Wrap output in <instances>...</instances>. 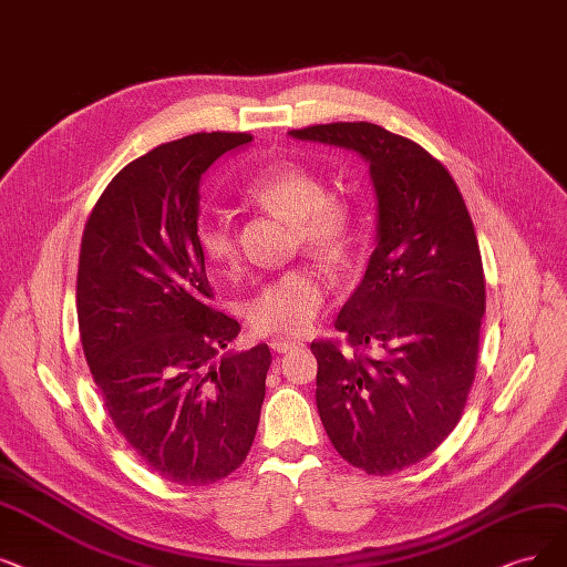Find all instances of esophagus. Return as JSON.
<instances>
[{"label": "esophagus", "mask_w": 567, "mask_h": 567, "mask_svg": "<svg viewBox=\"0 0 567 567\" xmlns=\"http://www.w3.org/2000/svg\"><path fill=\"white\" fill-rule=\"evenodd\" d=\"M302 342L300 339H296V337H275L269 342V347L275 349L277 353H288V351H292V349H298Z\"/></svg>", "instance_id": "34e87169"}]
</instances>
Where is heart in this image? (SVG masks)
Returning <instances> with one entry per match:
<instances>
[{
  "mask_svg": "<svg viewBox=\"0 0 567 567\" xmlns=\"http://www.w3.org/2000/svg\"><path fill=\"white\" fill-rule=\"evenodd\" d=\"M248 205L292 223V239L313 254L342 258L353 237V209L344 197L328 193L326 181L300 163H275L248 174L239 184ZM202 256L218 269L239 262V235L228 214H207L197 225ZM328 281L319 269L296 267L258 288L244 305L246 321L260 334L305 332L321 313Z\"/></svg>",
  "mask_w": 567,
  "mask_h": 567,
  "instance_id": "obj_1",
  "label": "heart"
}]
</instances>
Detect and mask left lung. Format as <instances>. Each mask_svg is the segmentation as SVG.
I'll use <instances>...</instances> for the list:
<instances>
[{
    "label": "left lung",
    "instance_id": "8db88e82",
    "mask_svg": "<svg viewBox=\"0 0 567 567\" xmlns=\"http://www.w3.org/2000/svg\"><path fill=\"white\" fill-rule=\"evenodd\" d=\"M355 151L377 193V246L339 311L347 347L316 339V406L337 454L368 474L410 467L461 421L477 372L486 281L477 235L446 167L374 123L290 130Z\"/></svg>",
    "mask_w": 567,
    "mask_h": 567
}]
</instances>
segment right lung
I'll return each instance as SVG.
<instances>
[{"label": "right lung", "mask_w": 567, "mask_h": 567, "mask_svg": "<svg viewBox=\"0 0 567 567\" xmlns=\"http://www.w3.org/2000/svg\"><path fill=\"white\" fill-rule=\"evenodd\" d=\"M246 132H199L123 167L81 239L76 313L87 368L106 412L165 482L228 477L254 444L267 344L220 353L239 323L214 292L197 244L199 181Z\"/></svg>", "instance_id": "right-lung-1"}]
</instances>
